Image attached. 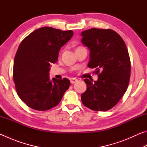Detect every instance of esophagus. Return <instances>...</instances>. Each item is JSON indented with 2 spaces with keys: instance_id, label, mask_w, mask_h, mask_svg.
Segmentation results:
<instances>
[{
  "instance_id": "1",
  "label": "esophagus",
  "mask_w": 147,
  "mask_h": 147,
  "mask_svg": "<svg viewBox=\"0 0 147 147\" xmlns=\"http://www.w3.org/2000/svg\"><path fill=\"white\" fill-rule=\"evenodd\" d=\"M77 81H78V80H76V79H75V78H72V79L71 80V83L72 84H74V83H76Z\"/></svg>"
}]
</instances>
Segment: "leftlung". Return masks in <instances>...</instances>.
I'll return each instance as SVG.
<instances>
[{
	"label": "left lung",
	"instance_id": "left-lung-1",
	"mask_svg": "<svg viewBox=\"0 0 147 147\" xmlns=\"http://www.w3.org/2000/svg\"><path fill=\"white\" fill-rule=\"evenodd\" d=\"M82 43L90 52L88 66L98 74L96 81L84 80L83 104L94 111H107L117 104L127 89L131 65L126 44L116 32L91 28L81 33Z\"/></svg>",
	"mask_w": 147,
	"mask_h": 147
}]
</instances>
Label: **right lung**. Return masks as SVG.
<instances>
[{"label":"right lung","mask_w":147,"mask_h":147,"mask_svg":"<svg viewBox=\"0 0 147 147\" xmlns=\"http://www.w3.org/2000/svg\"><path fill=\"white\" fill-rule=\"evenodd\" d=\"M73 36L72 30L42 27L32 32L20 44L15 56L13 77L17 93L30 108L45 111L61 101L70 81L51 80V64L58 60L59 51Z\"/></svg>","instance_id":"obj_1"}]
</instances>
